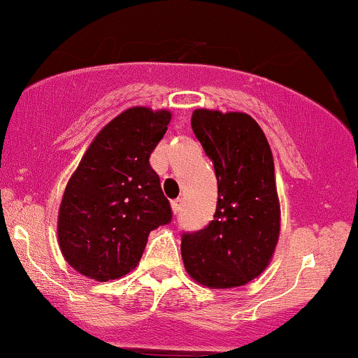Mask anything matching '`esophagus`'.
Masks as SVG:
<instances>
[{
    "label": "esophagus",
    "instance_id": "esophagus-1",
    "mask_svg": "<svg viewBox=\"0 0 358 358\" xmlns=\"http://www.w3.org/2000/svg\"><path fill=\"white\" fill-rule=\"evenodd\" d=\"M182 206H183V200H182V198H178V200L171 201V210H173L175 215H178L180 212H182Z\"/></svg>",
    "mask_w": 358,
    "mask_h": 358
}]
</instances>
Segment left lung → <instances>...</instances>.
I'll return each mask as SVG.
<instances>
[{
    "mask_svg": "<svg viewBox=\"0 0 358 358\" xmlns=\"http://www.w3.org/2000/svg\"><path fill=\"white\" fill-rule=\"evenodd\" d=\"M192 130L215 168L213 220L182 235L187 272L210 288L242 287L268 266L280 235L273 155L265 133L240 111L195 110Z\"/></svg>",
    "mask_w": 358,
    "mask_h": 358,
    "instance_id": "1",
    "label": "left lung"
}]
</instances>
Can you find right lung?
I'll return each instance as SVG.
<instances>
[{"mask_svg":"<svg viewBox=\"0 0 358 358\" xmlns=\"http://www.w3.org/2000/svg\"><path fill=\"white\" fill-rule=\"evenodd\" d=\"M171 113L133 106L94 136L64 188L58 242L64 260L85 277L108 282L140 262L150 231L171 222L170 201L150 155Z\"/></svg>","mask_w":358,"mask_h":358,"instance_id":"1","label":"right lung"}]
</instances>
